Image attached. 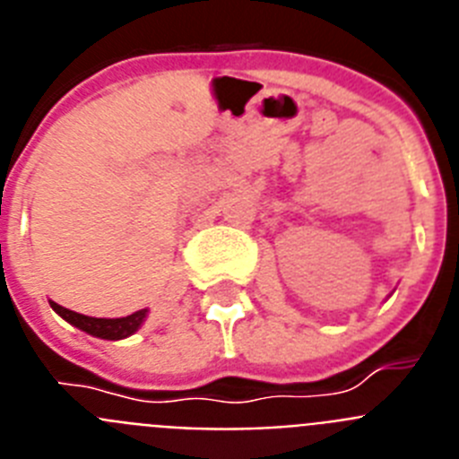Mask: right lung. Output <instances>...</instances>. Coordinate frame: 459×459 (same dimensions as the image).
Returning a JSON list of instances; mask_svg holds the SVG:
<instances>
[{"label":"right lung","instance_id":"add662e5","mask_svg":"<svg viewBox=\"0 0 459 459\" xmlns=\"http://www.w3.org/2000/svg\"><path fill=\"white\" fill-rule=\"evenodd\" d=\"M52 310L59 315V317L66 319L68 324L78 326L84 333L93 335V338L103 340H124L128 335H133L137 328L142 326V322L147 319L149 310H137L128 317H117V319H105V317H87V315H80V312H73L68 307L59 306V303L50 301Z\"/></svg>","mask_w":459,"mask_h":459}]
</instances>
